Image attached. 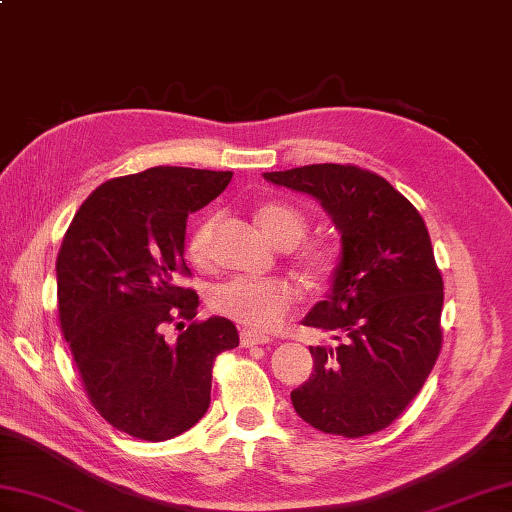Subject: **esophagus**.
<instances>
[{"instance_id":"obj_1","label":"esophagus","mask_w":512,"mask_h":512,"mask_svg":"<svg viewBox=\"0 0 512 512\" xmlns=\"http://www.w3.org/2000/svg\"><path fill=\"white\" fill-rule=\"evenodd\" d=\"M239 339H242V347H255V345L270 343L268 336L255 334V332H250V330H242V334H239Z\"/></svg>"}]
</instances>
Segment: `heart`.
Segmentation results:
<instances>
[{
  "label": "heart",
  "mask_w": 512,
  "mask_h": 512,
  "mask_svg": "<svg viewBox=\"0 0 512 512\" xmlns=\"http://www.w3.org/2000/svg\"><path fill=\"white\" fill-rule=\"evenodd\" d=\"M255 222L270 242L279 248L295 246L306 233V215L288 202L262 204L255 213ZM211 231L213 217H206L193 228L189 237V253L198 262H202L209 253ZM330 257V250L325 246H312L303 253V262L314 270H325L332 262ZM297 299V288L286 279L235 277L213 290L211 306L250 332H273L295 308Z\"/></svg>",
  "instance_id": "heart-1"
}]
</instances>
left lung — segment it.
Here are the masks:
<instances>
[{
    "instance_id": "left-lung-1",
    "label": "left lung",
    "mask_w": 512,
    "mask_h": 512,
    "mask_svg": "<svg viewBox=\"0 0 512 512\" xmlns=\"http://www.w3.org/2000/svg\"><path fill=\"white\" fill-rule=\"evenodd\" d=\"M312 195L341 233V255L323 301L303 325L334 345H310L314 374L292 405L314 429L361 438L389 427L436 365L442 345V277L424 220L372 171L308 165L264 173Z\"/></svg>"
}]
</instances>
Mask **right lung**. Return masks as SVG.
<instances>
[{"label":"right lung","mask_w":512,"mask_h":512,"mask_svg":"<svg viewBox=\"0 0 512 512\" xmlns=\"http://www.w3.org/2000/svg\"><path fill=\"white\" fill-rule=\"evenodd\" d=\"M233 171L154 167L101 184L76 211L57 257L59 319L101 416L149 442L176 438L211 402L215 356L239 345L233 321H193L169 343L198 295L176 286L189 213L220 195ZM180 325V323H178ZM184 328V323H182Z\"/></svg>","instance_id":"add662e5"}]
</instances>
